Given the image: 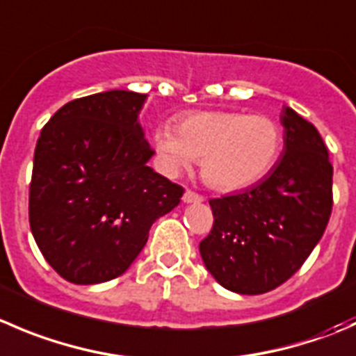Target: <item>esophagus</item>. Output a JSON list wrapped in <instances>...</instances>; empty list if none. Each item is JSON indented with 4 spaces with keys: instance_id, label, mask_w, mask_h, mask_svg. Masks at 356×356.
<instances>
[{
    "instance_id": "34e87169",
    "label": "esophagus",
    "mask_w": 356,
    "mask_h": 356,
    "mask_svg": "<svg viewBox=\"0 0 356 356\" xmlns=\"http://www.w3.org/2000/svg\"><path fill=\"white\" fill-rule=\"evenodd\" d=\"M182 200H184V203H200L203 202V196L198 195V193L191 191V189H188V191L184 193V196H182Z\"/></svg>"
}]
</instances>
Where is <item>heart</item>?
<instances>
[{
    "label": "heart",
    "instance_id": "heart-1",
    "mask_svg": "<svg viewBox=\"0 0 356 356\" xmlns=\"http://www.w3.org/2000/svg\"><path fill=\"white\" fill-rule=\"evenodd\" d=\"M154 144L168 170L202 160L207 184L220 191H238L261 181L280 156L282 130L264 115L236 111H200L184 116L177 130L165 125Z\"/></svg>",
    "mask_w": 356,
    "mask_h": 356
}]
</instances>
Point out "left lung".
<instances>
[{"label":"left lung","instance_id":"obj_1","mask_svg":"<svg viewBox=\"0 0 356 356\" xmlns=\"http://www.w3.org/2000/svg\"><path fill=\"white\" fill-rule=\"evenodd\" d=\"M284 151L259 184L210 200L212 231L200 241L205 268L224 289L264 294L305 264L332 212V165L315 125L282 109Z\"/></svg>","mask_w":356,"mask_h":356}]
</instances>
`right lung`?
Returning <instances> with one entry per match:
<instances>
[{
	"label": "right lung",
	"mask_w": 356,
	"mask_h": 356,
	"mask_svg": "<svg viewBox=\"0 0 356 356\" xmlns=\"http://www.w3.org/2000/svg\"><path fill=\"white\" fill-rule=\"evenodd\" d=\"M146 94L109 90L62 106L36 143L29 224L48 264L71 284L129 270L158 217L184 189L156 174L139 113Z\"/></svg>",
	"instance_id": "right-lung-1"
}]
</instances>
